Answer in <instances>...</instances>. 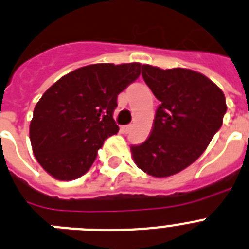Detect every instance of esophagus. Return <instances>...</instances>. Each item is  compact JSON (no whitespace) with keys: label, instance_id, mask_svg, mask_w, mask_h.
<instances>
[{"label":"esophagus","instance_id":"obj_1","mask_svg":"<svg viewBox=\"0 0 249 249\" xmlns=\"http://www.w3.org/2000/svg\"><path fill=\"white\" fill-rule=\"evenodd\" d=\"M132 124H127V126H123V132H129V131H131V129H132Z\"/></svg>","mask_w":249,"mask_h":249}]
</instances>
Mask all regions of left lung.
I'll list each match as a JSON object with an SVG mask.
<instances>
[{"instance_id": "8db88e82", "label": "left lung", "mask_w": 249, "mask_h": 249, "mask_svg": "<svg viewBox=\"0 0 249 249\" xmlns=\"http://www.w3.org/2000/svg\"><path fill=\"white\" fill-rule=\"evenodd\" d=\"M142 76L161 104L150 136L132 146V159L154 178L175 175L197 160L222 127L227 103L209 78L185 68L142 65Z\"/></svg>"}]
</instances>
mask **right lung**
<instances>
[{
  "label": "right lung",
  "mask_w": 249,
  "mask_h": 249,
  "mask_svg": "<svg viewBox=\"0 0 249 249\" xmlns=\"http://www.w3.org/2000/svg\"><path fill=\"white\" fill-rule=\"evenodd\" d=\"M140 63L92 64L61 76L34 109L30 141L54 179L75 180L90 169L104 140L118 132L117 95L141 74Z\"/></svg>",
  "instance_id": "add662e5"
}]
</instances>
